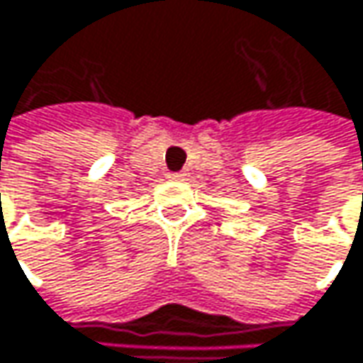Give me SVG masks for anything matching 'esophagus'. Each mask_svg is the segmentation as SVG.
Here are the masks:
<instances>
[{
    "label": "esophagus",
    "mask_w": 363,
    "mask_h": 363,
    "mask_svg": "<svg viewBox=\"0 0 363 363\" xmlns=\"http://www.w3.org/2000/svg\"><path fill=\"white\" fill-rule=\"evenodd\" d=\"M186 177H189L186 172H174V174H170L172 181H186Z\"/></svg>",
    "instance_id": "obj_1"
}]
</instances>
